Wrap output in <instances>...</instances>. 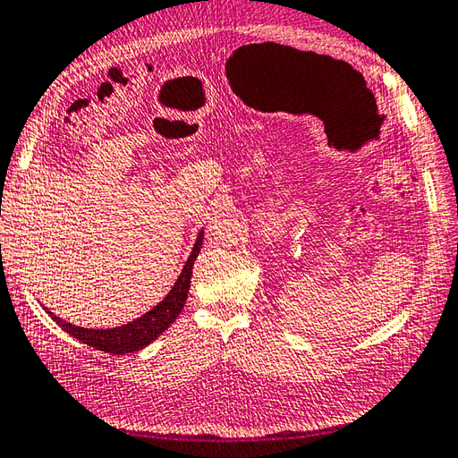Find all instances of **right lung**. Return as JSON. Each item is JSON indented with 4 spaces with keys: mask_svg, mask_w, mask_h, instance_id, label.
Returning <instances> with one entry per match:
<instances>
[{
    "mask_svg": "<svg viewBox=\"0 0 458 458\" xmlns=\"http://www.w3.org/2000/svg\"><path fill=\"white\" fill-rule=\"evenodd\" d=\"M202 238H204V232H200L199 238H196L192 252H191V256H188L181 276H178L176 284L173 285V290L166 293V298L160 301L158 306L147 311L142 318L131 321V324L111 327V329H87V327H79V326L69 324V321H63L61 318L53 316L51 311H47V313L53 321H57L59 327L67 331L69 335L79 339L81 344H87V345L98 349V352H106V353H114V355L139 352V349L147 347L148 344L155 342L158 335H163V331L168 329V326L178 318V313L182 311L186 298H188V290H191V276H192L194 259H196V256H199L200 248H202Z\"/></svg>",
    "mask_w": 458,
    "mask_h": 458,
    "instance_id": "add662e5",
    "label": "right lung"
}]
</instances>
